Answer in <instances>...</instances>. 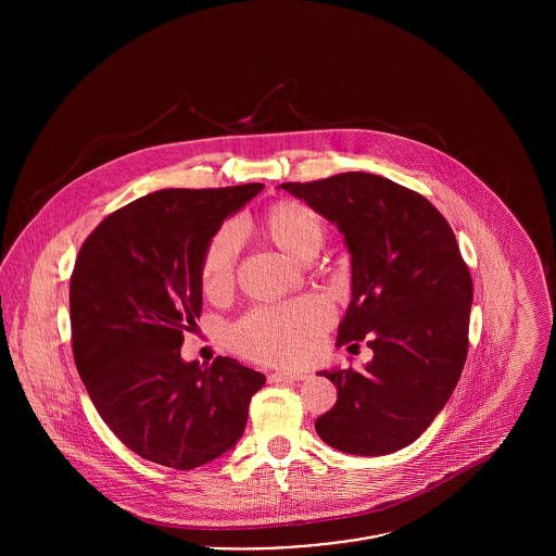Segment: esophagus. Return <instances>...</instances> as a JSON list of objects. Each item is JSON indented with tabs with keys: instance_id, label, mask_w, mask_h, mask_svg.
I'll use <instances>...</instances> for the list:
<instances>
[{
	"instance_id": "obj_1",
	"label": "esophagus",
	"mask_w": 556,
	"mask_h": 556,
	"mask_svg": "<svg viewBox=\"0 0 556 556\" xmlns=\"http://www.w3.org/2000/svg\"><path fill=\"white\" fill-rule=\"evenodd\" d=\"M269 383H289V381H304L306 375L304 372H271Z\"/></svg>"
}]
</instances>
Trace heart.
I'll return each instance as SVG.
<instances>
[{
  "label": "heart",
  "mask_w": 556,
  "mask_h": 556,
  "mask_svg": "<svg viewBox=\"0 0 556 556\" xmlns=\"http://www.w3.org/2000/svg\"><path fill=\"white\" fill-rule=\"evenodd\" d=\"M265 233L287 254L308 261L325 241V225L317 212L300 201L271 205L263 220ZM238 225H225L210 239L201 258V287L205 295L229 293L238 269ZM331 311L317 298H304L282 306L256 308L241 318L233 329V344L243 355L265 362L293 366L313 357L320 331L329 325Z\"/></svg>",
  "instance_id": "1"
}]
</instances>
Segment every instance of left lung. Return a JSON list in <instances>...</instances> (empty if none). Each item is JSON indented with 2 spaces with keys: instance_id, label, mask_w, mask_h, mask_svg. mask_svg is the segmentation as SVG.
<instances>
[{
  "instance_id": "1",
  "label": "left lung",
  "mask_w": 556,
  "mask_h": 556,
  "mask_svg": "<svg viewBox=\"0 0 556 556\" xmlns=\"http://www.w3.org/2000/svg\"><path fill=\"white\" fill-rule=\"evenodd\" d=\"M280 188L344 236L353 300L336 344L359 349L366 338L375 353L362 372H320L338 400L318 417V437L357 456L397 452L441 413L467 362L473 282L456 236L426 197L381 175Z\"/></svg>"
}]
</instances>
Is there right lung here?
Listing matches in <instances>:
<instances>
[{
	"instance_id": "right-lung-1",
	"label": "right lung",
	"mask_w": 556,
	"mask_h": 556,
	"mask_svg": "<svg viewBox=\"0 0 556 556\" xmlns=\"http://www.w3.org/2000/svg\"><path fill=\"white\" fill-rule=\"evenodd\" d=\"M263 184L168 188L106 216L71 276L73 353L85 390L135 454L177 471L212 463L243 434L265 377L238 359H181L201 317V258Z\"/></svg>"
}]
</instances>
